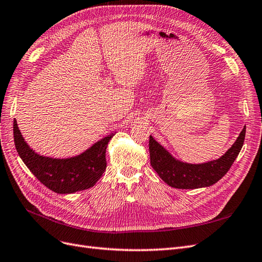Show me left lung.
Here are the masks:
<instances>
[{"label": "left lung", "mask_w": 262, "mask_h": 262, "mask_svg": "<svg viewBox=\"0 0 262 262\" xmlns=\"http://www.w3.org/2000/svg\"><path fill=\"white\" fill-rule=\"evenodd\" d=\"M246 125L235 143L216 161L204 164H187L176 161L167 150L149 137L150 165L166 184L177 189H196L217 182L232 167L244 144Z\"/></svg>", "instance_id": "1"}]
</instances>
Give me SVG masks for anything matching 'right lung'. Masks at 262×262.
Instances as JSON below:
<instances>
[{"mask_svg": "<svg viewBox=\"0 0 262 262\" xmlns=\"http://www.w3.org/2000/svg\"><path fill=\"white\" fill-rule=\"evenodd\" d=\"M14 142L18 155L34 176L52 191L67 194L93 187L106 169V148L113 134L94 144L83 154L67 158L43 157L36 154L21 137L14 120Z\"/></svg>", "mask_w": 262, "mask_h": 262, "instance_id": "obj_1", "label": "right lung"}]
</instances>
